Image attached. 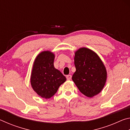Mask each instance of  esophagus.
Segmentation results:
<instances>
[{
    "instance_id": "esophagus-1",
    "label": "esophagus",
    "mask_w": 130,
    "mask_h": 130,
    "mask_svg": "<svg viewBox=\"0 0 130 130\" xmlns=\"http://www.w3.org/2000/svg\"><path fill=\"white\" fill-rule=\"evenodd\" d=\"M71 78H72V76L71 75H70V74H69V75H67V79L68 80H71Z\"/></svg>"
}]
</instances>
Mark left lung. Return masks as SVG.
Segmentation results:
<instances>
[{"label":"left lung","instance_id":"left-lung-1","mask_svg":"<svg viewBox=\"0 0 130 130\" xmlns=\"http://www.w3.org/2000/svg\"><path fill=\"white\" fill-rule=\"evenodd\" d=\"M76 70L72 80L81 93L88 98L97 95L106 83V68L99 56L91 49L81 47L74 53Z\"/></svg>","mask_w":130,"mask_h":130}]
</instances>
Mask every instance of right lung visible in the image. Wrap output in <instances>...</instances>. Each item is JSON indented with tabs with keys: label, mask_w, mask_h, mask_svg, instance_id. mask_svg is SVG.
<instances>
[{
	"label": "right lung",
	"mask_w": 130,
	"mask_h": 130,
	"mask_svg": "<svg viewBox=\"0 0 130 130\" xmlns=\"http://www.w3.org/2000/svg\"><path fill=\"white\" fill-rule=\"evenodd\" d=\"M55 55L47 50L41 52L35 59L30 76L32 88L41 98L48 99L56 93L67 80L60 70L54 67Z\"/></svg>",
	"instance_id": "obj_1"
}]
</instances>
